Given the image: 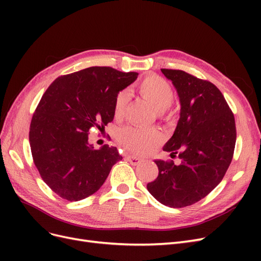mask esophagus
Returning <instances> with one entry per match:
<instances>
[{"label":"esophagus","instance_id":"34e87169","mask_svg":"<svg viewBox=\"0 0 261 261\" xmlns=\"http://www.w3.org/2000/svg\"><path fill=\"white\" fill-rule=\"evenodd\" d=\"M127 160L130 162V164L133 165H136L138 163H140L141 161H143V159H140V158L138 156H135V155H128L127 156Z\"/></svg>","mask_w":261,"mask_h":261}]
</instances>
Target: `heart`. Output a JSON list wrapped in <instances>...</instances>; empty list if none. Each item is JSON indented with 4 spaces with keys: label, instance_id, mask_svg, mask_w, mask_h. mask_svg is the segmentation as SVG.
I'll return each mask as SVG.
<instances>
[{
    "label": "heart",
    "instance_id": "heart-1",
    "mask_svg": "<svg viewBox=\"0 0 261 261\" xmlns=\"http://www.w3.org/2000/svg\"><path fill=\"white\" fill-rule=\"evenodd\" d=\"M137 90L143 99L147 101L161 117H169L165 116L167 115L165 110L172 103L173 98H174V90L164 78L154 75L148 76L138 85ZM128 100L129 94L126 90L121 91L116 96L113 107V114L116 120H122L125 116ZM118 140L121 145L133 152L146 153L161 143L162 135L154 129L143 130L127 127L120 133Z\"/></svg>",
    "mask_w": 261,
    "mask_h": 261
}]
</instances>
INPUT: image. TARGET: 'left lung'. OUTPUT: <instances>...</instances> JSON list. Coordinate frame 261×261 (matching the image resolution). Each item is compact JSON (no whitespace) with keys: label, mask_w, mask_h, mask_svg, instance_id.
I'll return each instance as SVG.
<instances>
[{"label":"left lung","mask_w":261,"mask_h":261,"mask_svg":"<svg viewBox=\"0 0 261 261\" xmlns=\"http://www.w3.org/2000/svg\"><path fill=\"white\" fill-rule=\"evenodd\" d=\"M179 98V120L164 145L180 162L155 160L159 174L148 192L164 206L183 208L204 198L230 167L236 141L235 120L223 94L212 83L178 69L162 68Z\"/></svg>","instance_id":"obj_1"}]
</instances>
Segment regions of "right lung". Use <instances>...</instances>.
Wrapping results in <instances>:
<instances>
[{"label": "right lung", "instance_id": "1", "mask_svg": "<svg viewBox=\"0 0 261 261\" xmlns=\"http://www.w3.org/2000/svg\"><path fill=\"white\" fill-rule=\"evenodd\" d=\"M137 76L92 66L57 78L43 93L31 120L29 143L44 183L62 198L78 201L94 194L122 160L116 147L94 150L88 135L92 127L105 129L113 121L116 96Z\"/></svg>", "mask_w": 261, "mask_h": 261}]
</instances>
